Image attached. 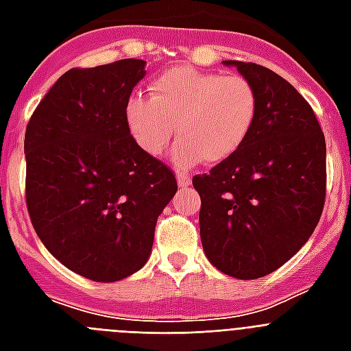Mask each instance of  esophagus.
<instances>
[{"label":"esophagus","mask_w":351,"mask_h":351,"mask_svg":"<svg viewBox=\"0 0 351 351\" xmlns=\"http://www.w3.org/2000/svg\"><path fill=\"white\" fill-rule=\"evenodd\" d=\"M176 180H178V186L186 187L191 184V176L186 175V173H178V175H176Z\"/></svg>","instance_id":"34e87169"}]
</instances>
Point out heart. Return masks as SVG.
Segmentation results:
<instances>
[{"label":"heart","instance_id":"b5f03b06","mask_svg":"<svg viewBox=\"0 0 351 351\" xmlns=\"http://www.w3.org/2000/svg\"><path fill=\"white\" fill-rule=\"evenodd\" d=\"M258 93L239 74L171 67L151 84V96L132 95L125 106L129 134L143 153L160 156L175 136L173 162L186 169L202 158L220 164L242 149L255 129Z\"/></svg>","mask_w":351,"mask_h":351}]
</instances>
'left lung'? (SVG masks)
<instances>
[{
    "instance_id": "left-lung-1",
    "label": "left lung",
    "mask_w": 351,
    "mask_h": 351,
    "mask_svg": "<svg viewBox=\"0 0 351 351\" xmlns=\"http://www.w3.org/2000/svg\"><path fill=\"white\" fill-rule=\"evenodd\" d=\"M258 93L255 129L239 153L193 178L209 262L242 280L286 264L308 242L326 198V142L293 85L256 63L228 60Z\"/></svg>"
}]
</instances>
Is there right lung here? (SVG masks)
I'll return each instance as SVG.
<instances>
[{"label": "right lung", "instance_id": "1", "mask_svg": "<svg viewBox=\"0 0 351 351\" xmlns=\"http://www.w3.org/2000/svg\"><path fill=\"white\" fill-rule=\"evenodd\" d=\"M143 60L71 69L25 131V198L47 250L96 282L129 277L147 262L158 215L176 193L173 171L129 134L125 106Z\"/></svg>", "mask_w": 351, "mask_h": 351}]
</instances>
